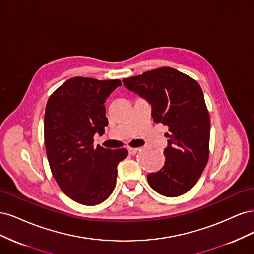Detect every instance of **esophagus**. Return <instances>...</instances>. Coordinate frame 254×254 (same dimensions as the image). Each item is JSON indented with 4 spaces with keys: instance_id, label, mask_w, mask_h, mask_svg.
<instances>
[{
    "instance_id": "34e87169",
    "label": "esophagus",
    "mask_w": 254,
    "mask_h": 254,
    "mask_svg": "<svg viewBox=\"0 0 254 254\" xmlns=\"http://www.w3.org/2000/svg\"><path fill=\"white\" fill-rule=\"evenodd\" d=\"M140 150V148H128V152L130 153V155H135V153Z\"/></svg>"
}]
</instances>
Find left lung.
Returning <instances> with one entry per match:
<instances>
[{
    "mask_svg": "<svg viewBox=\"0 0 254 254\" xmlns=\"http://www.w3.org/2000/svg\"><path fill=\"white\" fill-rule=\"evenodd\" d=\"M129 91L151 105L155 123L170 132L165 162L147 175L151 189L166 197L186 194L197 183L209 160L210 117L199 83L172 67H160L123 79Z\"/></svg>",
    "mask_w": 254,
    "mask_h": 254,
    "instance_id": "8db88e82",
    "label": "left lung"
}]
</instances>
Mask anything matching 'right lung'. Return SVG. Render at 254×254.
Returning <instances> with one entry per match:
<instances>
[{"mask_svg": "<svg viewBox=\"0 0 254 254\" xmlns=\"http://www.w3.org/2000/svg\"><path fill=\"white\" fill-rule=\"evenodd\" d=\"M121 80L74 77L50 96L44 115L45 150L60 190L84 205L105 201L115 188L118 164L128 151L94 147L108 125L105 102Z\"/></svg>", "mask_w": 254, "mask_h": 254, "instance_id": "right-lung-1", "label": "right lung"}]
</instances>
